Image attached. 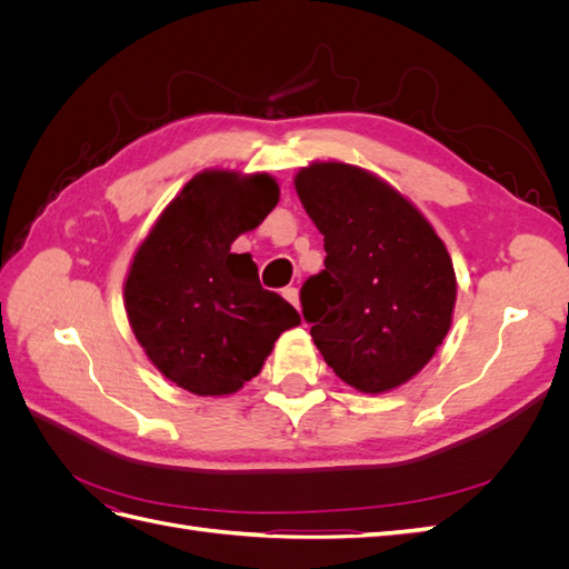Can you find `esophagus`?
Here are the masks:
<instances>
[{
    "mask_svg": "<svg viewBox=\"0 0 569 569\" xmlns=\"http://www.w3.org/2000/svg\"><path fill=\"white\" fill-rule=\"evenodd\" d=\"M282 297H284L291 306L299 308V289H297V287H287V289L282 291Z\"/></svg>",
    "mask_w": 569,
    "mask_h": 569,
    "instance_id": "esophagus-1",
    "label": "esophagus"
}]
</instances>
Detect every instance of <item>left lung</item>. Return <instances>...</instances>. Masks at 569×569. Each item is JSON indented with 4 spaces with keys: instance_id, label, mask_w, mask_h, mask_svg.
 Masks as SVG:
<instances>
[{
    "instance_id": "8db88e82",
    "label": "left lung",
    "mask_w": 569,
    "mask_h": 569,
    "mask_svg": "<svg viewBox=\"0 0 569 569\" xmlns=\"http://www.w3.org/2000/svg\"><path fill=\"white\" fill-rule=\"evenodd\" d=\"M295 187L325 237V270L301 287L325 363L366 393L408 382L451 327L449 251L416 206L363 168L313 163Z\"/></svg>"
}]
</instances>
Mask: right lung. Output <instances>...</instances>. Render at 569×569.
I'll list each match as a JSON object with an SVG mask.
<instances>
[{
	"instance_id": "add662e5",
	"label": "right lung",
	"mask_w": 569,
	"mask_h": 569,
	"mask_svg": "<svg viewBox=\"0 0 569 569\" xmlns=\"http://www.w3.org/2000/svg\"><path fill=\"white\" fill-rule=\"evenodd\" d=\"M278 199L268 173L203 170L137 249L126 280L128 320L151 363L178 387L197 396L242 389L278 337L301 322L261 287L251 256L230 251Z\"/></svg>"
}]
</instances>
